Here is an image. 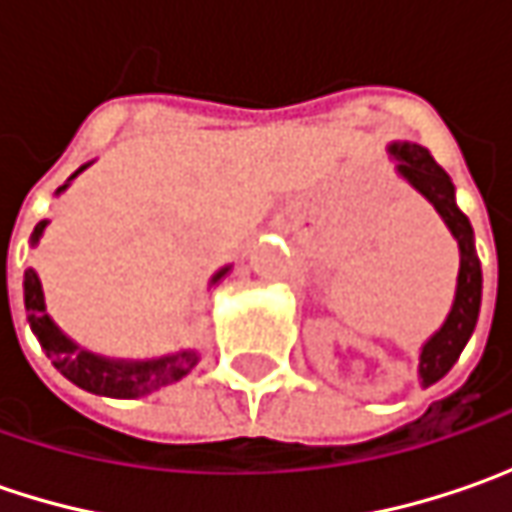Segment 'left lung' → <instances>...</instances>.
Segmentation results:
<instances>
[{
    "instance_id": "obj_1",
    "label": "left lung",
    "mask_w": 512,
    "mask_h": 512,
    "mask_svg": "<svg viewBox=\"0 0 512 512\" xmlns=\"http://www.w3.org/2000/svg\"><path fill=\"white\" fill-rule=\"evenodd\" d=\"M390 150L399 159V173L422 196H427L433 202V207L439 210V216L447 222L450 233L459 242V250H462V267H459V287H456L453 310H450L442 330L424 344L422 359H419L422 384L430 387L456 364V359L462 356L464 344L470 339V333H473V327H476L479 307H482V265H479V256H476V245H473V227H470L462 210L456 207L453 182L444 173L442 165L422 145H393Z\"/></svg>"
}]
</instances>
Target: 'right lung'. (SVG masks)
<instances>
[{"label":"right lung","mask_w":512,"mask_h":512,"mask_svg":"<svg viewBox=\"0 0 512 512\" xmlns=\"http://www.w3.org/2000/svg\"><path fill=\"white\" fill-rule=\"evenodd\" d=\"M45 225L48 222H39V225L33 227V242H39ZM225 273L227 267L216 273V279H222ZM25 310H28L30 330L39 339V344L45 347L53 367L65 379L76 384V387H82L88 393H96V396H110V399L148 396V393L165 387V384L179 382L196 364V353L193 350H182L176 356L153 359V362H108V359L93 356L88 350H79L48 319L45 299H42V285H39L33 270H25Z\"/></svg>","instance_id":"right-lung-1"}]
</instances>
